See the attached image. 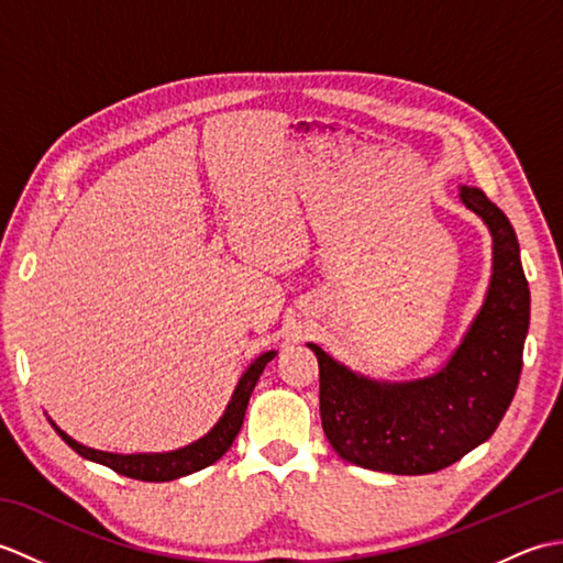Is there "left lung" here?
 <instances>
[{"mask_svg":"<svg viewBox=\"0 0 563 563\" xmlns=\"http://www.w3.org/2000/svg\"><path fill=\"white\" fill-rule=\"evenodd\" d=\"M460 200L492 232V280L438 373L373 379L307 343L319 361L321 428L345 462L406 476L445 470L494 435L518 389L530 327L518 236L484 190L460 186Z\"/></svg>","mask_w":563,"mask_h":563,"instance_id":"1","label":"left lung"}]
</instances>
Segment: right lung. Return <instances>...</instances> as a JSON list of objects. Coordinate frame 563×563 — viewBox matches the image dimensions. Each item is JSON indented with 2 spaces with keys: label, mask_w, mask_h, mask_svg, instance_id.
I'll return each instance as SVG.
<instances>
[{
  "label": "right lung",
  "mask_w": 563,
  "mask_h": 563,
  "mask_svg": "<svg viewBox=\"0 0 563 563\" xmlns=\"http://www.w3.org/2000/svg\"><path fill=\"white\" fill-rule=\"evenodd\" d=\"M278 355V351H266L261 353L254 363H251L244 375L239 377L236 387L232 391V399L227 404L224 413L220 416V421L214 423L206 435L198 438L196 442H190L186 448H178L172 452H135V454H118V452H103V450H93L81 445L75 438H69L63 428H59L51 416L47 421L55 428V433L63 438L67 445L81 454L84 460L99 462L109 470L130 476V479H140V482H172V479H181V476H188L194 472L206 470L212 462H218L222 454L232 448V442L236 438L239 430H242L244 423V413L251 399V391H254L256 382L261 377L263 369Z\"/></svg>",
  "instance_id": "add662e5"
}]
</instances>
